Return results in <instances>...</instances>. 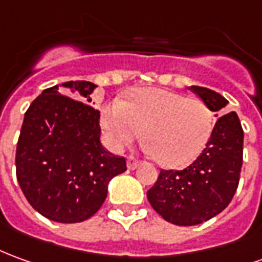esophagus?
<instances>
[{
	"mask_svg": "<svg viewBox=\"0 0 262 262\" xmlns=\"http://www.w3.org/2000/svg\"><path fill=\"white\" fill-rule=\"evenodd\" d=\"M127 169L129 170H135L137 169V166H139V162H137L135 157H127Z\"/></svg>",
	"mask_w": 262,
	"mask_h": 262,
	"instance_id": "esophagus-1",
	"label": "esophagus"
}]
</instances>
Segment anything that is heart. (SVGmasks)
<instances>
[{"instance_id":"1","label":"heart","mask_w":262,"mask_h":262,"mask_svg":"<svg viewBox=\"0 0 262 262\" xmlns=\"http://www.w3.org/2000/svg\"><path fill=\"white\" fill-rule=\"evenodd\" d=\"M100 126L107 146L119 151L142 136L144 151L164 167L191 163L206 147L213 132V115L199 99L164 89H140L126 100L100 107Z\"/></svg>"}]
</instances>
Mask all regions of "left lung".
Wrapping results in <instances>:
<instances>
[{
    "instance_id": "8db88e82",
    "label": "left lung",
    "mask_w": 262,
    "mask_h": 262,
    "mask_svg": "<svg viewBox=\"0 0 262 262\" xmlns=\"http://www.w3.org/2000/svg\"><path fill=\"white\" fill-rule=\"evenodd\" d=\"M217 119L206 147L183 170H160L147 200L156 213L176 226H195L230 204L238 187L244 132L228 100L208 88L190 86Z\"/></svg>"
}]
</instances>
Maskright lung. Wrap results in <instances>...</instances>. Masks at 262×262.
Listing matches in <instances>:
<instances>
[{
  "mask_svg": "<svg viewBox=\"0 0 262 262\" xmlns=\"http://www.w3.org/2000/svg\"><path fill=\"white\" fill-rule=\"evenodd\" d=\"M95 89L88 80L55 85L42 91L24 116L16 179L29 204L56 223L92 217L109 182L126 170L125 157L100 143L99 112L89 106Z\"/></svg>",
  "mask_w": 262,
  "mask_h": 262,
  "instance_id": "obj_1",
  "label": "right lung"
}]
</instances>
